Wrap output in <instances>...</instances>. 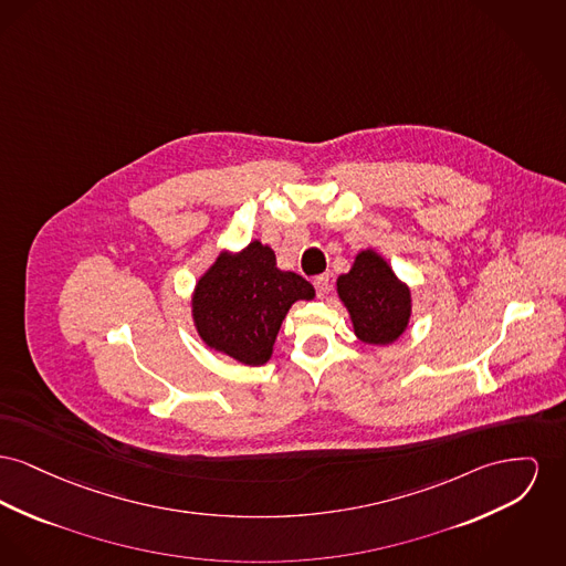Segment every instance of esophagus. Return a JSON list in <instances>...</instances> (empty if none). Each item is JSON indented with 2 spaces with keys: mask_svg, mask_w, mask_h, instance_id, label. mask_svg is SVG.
<instances>
[{
  "mask_svg": "<svg viewBox=\"0 0 566 566\" xmlns=\"http://www.w3.org/2000/svg\"><path fill=\"white\" fill-rule=\"evenodd\" d=\"M314 286H316V295L323 300L329 293V275H316Z\"/></svg>",
  "mask_w": 566,
  "mask_h": 566,
  "instance_id": "34e87169",
  "label": "esophagus"
}]
</instances>
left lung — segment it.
I'll return each mask as SVG.
<instances>
[{"label":"left lung","instance_id":"left-lung-1","mask_svg":"<svg viewBox=\"0 0 566 566\" xmlns=\"http://www.w3.org/2000/svg\"><path fill=\"white\" fill-rule=\"evenodd\" d=\"M355 335L369 346H389L408 329L412 314L410 286L376 250L357 252L350 271L335 280Z\"/></svg>","mask_w":566,"mask_h":566}]
</instances>
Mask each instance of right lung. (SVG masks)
<instances>
[{
  "label": "right lung",
  "mask_w": 566,
  "mask_h": 566,
  "mask_svg": "<svg viewBox=\"0 0 566 566\" xmlns=\"http://www.w3.org/2000/svg\"><path fill=\"white\" fill-rule=\"evenodd\" d=\"M314 286L277 266L261 239L241 250H222L195 284L190 307L207 348L241 366H265L282 321L297 301H312Z\"/></svg>",
  "instance_id": "add662e5"
}]
</instances>
